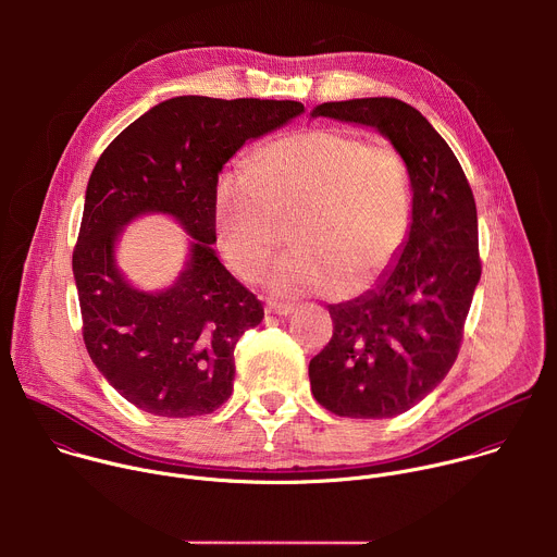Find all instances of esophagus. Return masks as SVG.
<instances>
[{
    "label": "esophagus",
    "mask_w": 557,
    "mask_h": 557,
    "mask_svg": "<svg viewBox=\"0 0 557 557\" xmlns=\"http://www.w3.org/2000/svg\"><path fill=\"white\" fill-rule=\"evenodd\" d=\"M267 310H269V312H273V314H282V317H286V314H290V312L295 310V306H293V304H288V301H275V299H269V301H267Z\"/></svg>",
    "instance_id": "34e87169"
}]
</instances>
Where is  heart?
<instances>
[{
  "label": "heart",
  "instance_id": "b5f03b06",
  "mask_svg": "<svg viewBox=\"0 0 557 557\" xmlns=\"http://www.w3.org/2000/svg\"><path fill=\"white\" fill-rule=\"evenodd\" d=\"M412 178L389 143L317 127L256 151L251 170L220 174L218 245L245 280H258L295 220V249L269 284L286 297L370 288L401 256L412 226Z\"/></svg>",
  "mask_w": 557,
  "mask_h": 557
}]
</instances>
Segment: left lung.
Listing matches in <instances>:
<instances>
[{"instance_id": "8db88e82", "label": "left lung", "mask_w": 557, "mask_h": 557, "mask_svg": "<svg viewBox=\"0 0 557 557\" xmlns=\"http://www.w3.org/2000/svg\"><path fill=\"white\" fill-rule=\"evenodd\" d=\"M312 116L374 127L406 158L412 178L408 243L368 293L331 304L333 339L308 366L317 404L337 417L389 419L445 379L481 280L479 218L458 158L412 106L352 99Z\"/></svg>"}]
</instances>
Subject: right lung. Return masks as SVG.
I'll use <instances>...</instances> for the list:
<instances>
[{"label": "right lung", "instance_id": "add662e5", "mask_svg": "<svg viewBox=\"0 0 557 557\" xmlns=\"http://www.w3.org/2000/svg\"><path fill=\"white\" fill-rule=\"evenodd\" d=\"M301 112L299 101L176 97L127 125L97 161L72 273L88 355L138 410L187 419L231 396L235 344L264 308L211 249L213 191L237 149ZM145 212L172 214L193 235L186 269L156 294L132 287L113 258L122 226Z\"/></svg>", "mask_w": 557, "mask_h": 557}]
</instances>
